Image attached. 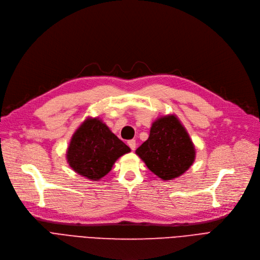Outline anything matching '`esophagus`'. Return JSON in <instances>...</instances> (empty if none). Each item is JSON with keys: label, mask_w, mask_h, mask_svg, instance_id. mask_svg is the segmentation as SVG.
<instances>
[{"label": "esophagus", "mask_w": 260, "mask_h": 260, "mask_svg": "<svg viewBox=\"0 0 260 260\" xmlns=\"http://www.w3.org/2000/svg\"><path fill=\"white\" fill-rule=\"evenodd\" d=\"M128 145H129V147L131 148L132 150H135V148H137V142H135V140L128 141Z\"/></svg>", "instance_id": "34e87169"}]
</instances>
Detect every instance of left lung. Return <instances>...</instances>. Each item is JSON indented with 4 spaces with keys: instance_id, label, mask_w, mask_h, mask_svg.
Segmentation results:
<instances>
[{
    "instance_id": "left-lung-1",
    "label": "left lung",
    "mask_w": 260,
    "mask_h": 260,
    "mask_svg": "<svg viewBox=\"0 0 260 260\" xmlns=\"http://www.w3.org/2000/svg\"><path fill=\"white\" fill-rule=\"evenodd\" d=\"M135 152L154 175L163 180L180 177L194 159L192 142L174 115L155 120L149 138Z\"/></svg>"
}]
</instances>
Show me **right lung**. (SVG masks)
<instances>
[{
	"mask_svg": "<svg viewBox=\"0 0 260 260\" xmlns=\"http://www.w3.org/2000/svg\"><path fill=\"white\" fill-rule=\"evenodd\" d=\"M130 152V148L98 118L86 119L74 133L68 149V162L77 174L100 180L115 160Z\"/></svg>",
	"mask_w": 260,
	"mask_h": 260,
	"instance_id": "right-lung-1",
	"label": "right lung"
}]
</instances>
